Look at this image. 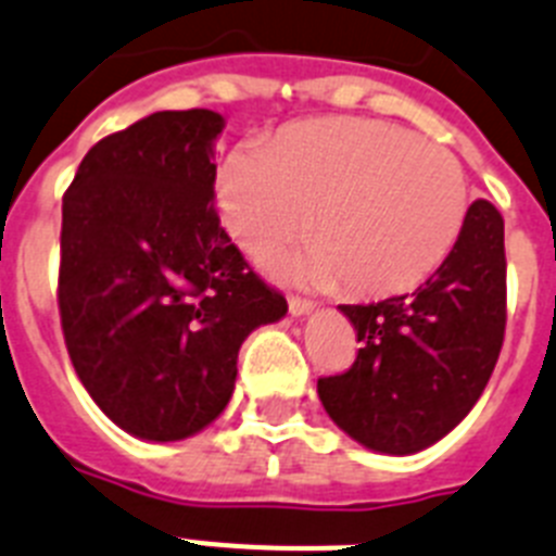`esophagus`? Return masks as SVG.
I'll list each match as a JSON object with an SVG mask.
<instances>
[{"mask_svg": "<svg viewBox=\"0 0 556 556\" xmlns=\"http://www.w3.org/2000/svg\"><path fill=\"white\" fill-rule=\"evenodd\" d=\"M313 307H316V305H313L311 299H302V296L288 299V311H291V316H307Z\"/></svg>", "mask_w": 556, "mask_h": 556, "instance_id": "obj_1", "label": "esophagus"}]
</instances>
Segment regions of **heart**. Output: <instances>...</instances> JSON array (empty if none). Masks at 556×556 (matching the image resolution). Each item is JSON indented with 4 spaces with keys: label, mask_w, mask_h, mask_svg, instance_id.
<instances>
[{
    "label": "heart",
    "mask_w": 556,
    "mask_h": 556,
    "mask_svg": "<svg viewBox=\"0 0 556 556\" xmlns=\"http://www.w3.org/2000/svg\"><path fill=\"white\" fill-rule=\"evenodd\" d=\"M218 206L251 257L279 251L311 220L316 240L288 263L293 279L392 296L417 288L451 254L470 192L447 148L392 123L350 117L291 125L265 151H231Z\"/></svg>",
    "instance_id": "obj_1"
}]
</instances>
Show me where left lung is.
Masks as SVG:
<instances>
[{"mask_svg": "<svg viewBox=\"0 0 556 556\" xmlns=\"http://www.w3.org/2000/svg\"><path fill=\"white\" fill-rule=\"evenodd\" d=\"M358 332L355 364L318 380L332 422L369 451L408 456L479 403L506 327L504 218L479 198L456 245L414 293L341 305Z\"/></svg>", "mask_w": 556, "mask_h": 556, "instance_id": "8db88e82", "label": "left lung"}]
</instances>
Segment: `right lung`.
<instances>
[{
  "label": "right lung",
  "instance_id": "1",
  "mask_svg": "<svg viewBox=\"0 0 556 556\" xmlns=\"http://www.w3.org/2000/svg\"><path fill=\"white\" fill-rule=\"evenodd\" d=\"M218 111H156L100 139L64 195L58 311L77 378L131 437L178 442L229 403L238 352L288 302L215 212Z\"/></svg>",
  "mask_w": 556,
  "mask_h": 556
}]
</instances>
